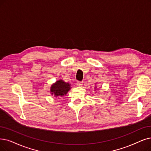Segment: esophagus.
Returning a JSON list of instances; mask_svg holds the SVG:
<instances>
[{
	"label": "esophagus",
	"mask_w": 151,
	"mask_h": 151,
	"mask_svg": "<svg viewBox=\"0 0 151 151\" xmlns=\"http://www.w3.org/2000/svg\"><path fill=\"white\" fill-rule=\"evenodd\" d=\"M83 82L82 81H77V85L78 86H82L83 85Z\"/></svg>",
	"instance_id": "esophagus-1"
}]
</instances>
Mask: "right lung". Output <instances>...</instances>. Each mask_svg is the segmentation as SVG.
I'll return each mask as SVG.
<instances>
[{
  "mask_svg": "<svg viewBox=\"0 0 151 151\" xmlns=\"http://www.w3.org/2000/svg\"><path fill=\"white\" fill-rule=\"evenodd\" d=\"M70 88V85L62 80H59L55 83H53L51 87L52 95L55 96H63L68 92Z\"/></svg>",
  "mask_w": 151,
  "mask_h": 151,
  "instance_id": "right-lung-1",
  "label": "right lung"
}]
</instances>
